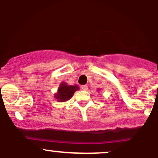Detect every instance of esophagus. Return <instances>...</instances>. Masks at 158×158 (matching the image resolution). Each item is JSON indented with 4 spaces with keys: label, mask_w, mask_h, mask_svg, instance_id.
Listing matches in <instances>:
<instances>
[{
    "label": "esophagus",
    "mask_w": 158,
    "mask_h": 158,
    "mask_svg": "<svg viewBox=\"0 0 158 158\" xmlns=\"http://www.w3.org/2000/svg\"><path fill=\"white\" fill-rule=\"evenodd\" d=\"M81 89H82L83 90H88V85H82V86H81Z\"/></svg>",
    "instance_id": "1"
}]
</instances>
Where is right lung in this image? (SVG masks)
Instances as JSON below:
<instances>
[{"label": "right lung", "instance_id": "add662e5", "mask_svg": "<svg viewBox=\"0 0 158 158\" xmlns=\"http://www.w3.org/2000/svg\"><path fill=\"white\" fill-rule=\"evenodd\" d=\"M79 89V88L77 85H68L67 83L61 82L58 89V92L54 97L59 102H65L69 100L76 90Z\"/></svg>", "mask_w": 158, "mask_h": 158}]
</instances>
